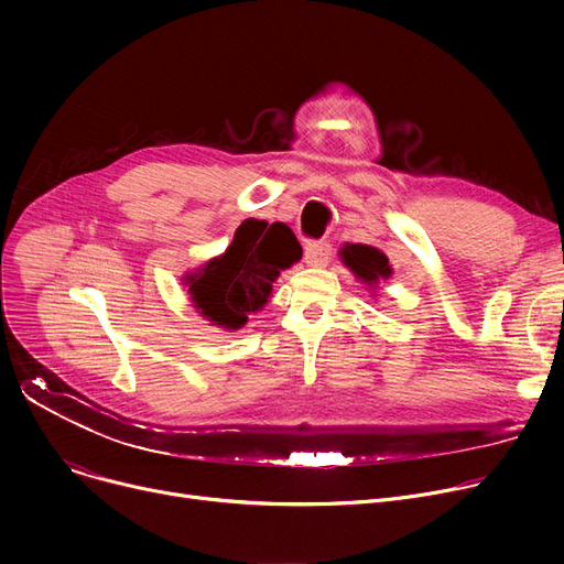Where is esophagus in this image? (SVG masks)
<instances>
[{
    "label": "esophagus",
    "mask_w": 564,
    "mask_h": 564,
    "mask_svg": "<svg viewBox=\"0 0 564 564\" xmlns=\"http://www.w3.org/2000/svg\"><path fill=\"white\" fill-rule=\"evenodd\" d=\"M332 260V247L327 242H311L304 251V262L308 267H327Z\"/></svg>",
    "instance_id": "34e87169"
}]
</instances>
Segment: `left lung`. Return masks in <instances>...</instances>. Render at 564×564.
Wrapping results in <instances>:
<instances>
[{
    "label": "left lung",
    "instance_id": "8db88e82",
    "mask_svg": "<svg viewBox=\"0 0 564 564\" xmlns=\"http://www.w3.org/2000/svg\"><path fill=\"white\" fill-rule=\"evenodd\" d=\"M338 253H340V260L347 270L357 276L372 294L377 292V285L381 281H389L393 276V267L389 262V256L377 247L347 242L340 247Z\"/></svg>",
    "mask_w": 564,
    "mask_h": 564
}]
</instances>
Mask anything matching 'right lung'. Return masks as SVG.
Returning <instances> with one entry per match:
<instances>
[{
	"label": "right lung",
	"instance_id": "add662e5",
	"mask_svg": "<svg viewBox=\"0 0 564 564\" xmlns=\"http://www.w3.org/2000/svg\"><path fill=\"white\" fill-rule=\"evenodd\" d=\"M302 260V245L285 224L245 219L228 249L183 276L192 306L224 332H237L270 302L283 270Z\"/></svg>",
	"mask_w": 564,
	"mask_h": 564
}]
</instances>
